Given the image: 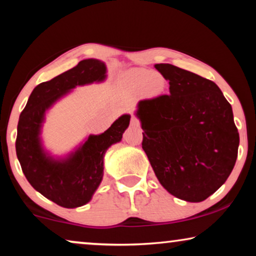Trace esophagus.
<instances>
[{
    "mask_svg": "<svg viewBox=\"0 0 256 256\" xmlns=\"http://www.w3.org/2000/svg\"><path fill=\"white\" fill-rule=\"evenodd\" d=\"M130 126H132V127H134V128H138V127H140V122H138V118H132Z\"/></svg>",
    "mask_w": 256,
    "mask_h": 256,
    "instance_id": "obj_1",
    "label": "esophagus"
}]
</instances>
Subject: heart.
<instances>
[{
	"label": "heart",
	"instance_id": "obj_1",
	"mask_svg": "<svg viewBox=\"0 0 256 256\" xmlns=\"http://www.w3.org/2000/svg\"><path fill=\"white\" fill-rule=\"evenodd\" d=\"M129 76H130L132 84L135 88L141 90L146 86V92L152 96L160 94L163 88L162 86L158 90H156L160 86V80L157 79L158 76H155L154 72L148 71V70H132L129 73Z\"/></svg>",
	"mask_w": 256,
	"mask_h": 256
}]
</instances>
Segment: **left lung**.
I'll use <instances>...</instances> for the list:
<instances>
[{
	"mask_svg": "<svg viewBox=\"0 0 256 256\" xmlns=\"http://www.w3.org/2000/svg\"><path fill=\"white\" fill-rule=\"evenodd\" d=\"M155 68L169 94L138 101L142 148L166 190L190 202L205 200L232 172L239 132L233 110L211 80L170 64Z\"/></svg>",
	"mask_w": 256,
	"mask_h": 256,
	"instance_id": "obj_1",
	"label": "left lung"
}]
</instances>
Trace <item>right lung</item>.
I'll return each mask as SVG.
<instances>
[{
  "label": "right lung",
  "mask_w": 256,
  "mask_h": 256,
  "mask_svg": "<svg viewBox=\"0 0 256 256\" xmlns=\"http://www.w3.org/2000/svg\"><path fill=\"white\" fill-rule=\"evenodd\" d=\"M106 64L84 59L68 71L42 82L30 94L17 126L16 154L23 174L34 190L65 208L87 204L104 177L107 149L120 142L130 115L124 114L101 134H90L72 152L56 156L44 146L42 132L46 113L76 87L104 82Z\"/></svg>",
  "instance_id": "obj_1"
}]
</instances>
